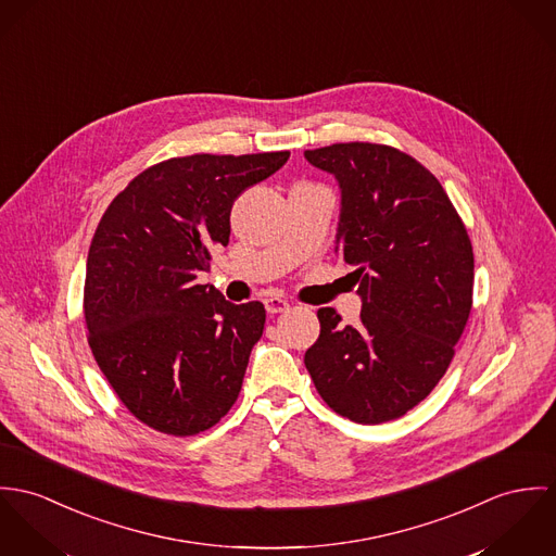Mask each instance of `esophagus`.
<instances>
[{
  "instance_id": "1",
  "label": "esophagus",
  "mask_w": 556,
  "mask_h": 556,
  "mask_svg": "<svg viewBox=\"0 0 556 556\" xmlns=\"http://www.w3.org/2000/svg\"><path fill=\"white\" fill-rule=\"evenodd\" d=\"M264 307L268 313H283L290 308V303L279 296H268V299H264Z\"/></svg>"
}]
</instances>
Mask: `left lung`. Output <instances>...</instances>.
Returning a JSON list of instances; mask_svg holds the SVG:
<instances>
[{
    "mask_svg": "<svg viewBox=\"0 0 556 556\" xmlns=\"http://www.w3.org/2000/svg\"><path fill=\"white\" fill-rule=\"evenodd\" d=\"M339 181L337 251L361 319L317 311L305 367L326 405L358 425L405 416L454 358L473 305V248L445 189L412 155L375 142L305 151Z\"/></svg>",
    "mask_w": 556,
    "mask_h": 556,
    "instance_id": "left-lung-1",
    "label": "left lung"
}]
</instances>
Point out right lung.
<instances>
[{"mask_svg":"<svg viewBox=\"0 0 556 556\" xmlns=\"http://www.w3.org/2000/svg\"><path fill=\"white\" fill-rule=\"evenodd\" d=\"M290 157L195 153L134 177L104 211L87 255V341L127 412L155 431L215 427L239 399L266 311L195 283L230 241L235 200Z\"/></svg>","mask_w":556,"mask_h":556,"instance_id":"obj_1","label":"right lung"}]
</instances>
